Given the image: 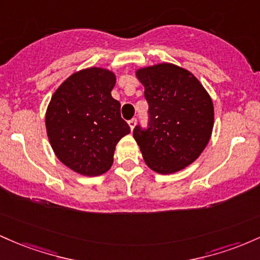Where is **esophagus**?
<instances>
[{
	"label": "esophagus",
	"mask_w": 260,
	"mask_h": 260,
	"mask_svg": "<svg viewBox=\"0 0 260 260\" xmlns=\"http://www.w3.org/2000/svg\"><path fill=\"white\" fill-rule=\"evenodd\" d=\"M135 125H136V119H131V120H129V126H130L131 131L134 130V127H135Z\"/></svg>",
	"instance_id": "esophagus-1"
}]
</instances>
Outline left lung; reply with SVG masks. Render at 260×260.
<instances>
[{"mask_svg": "<svg viewBox=\"0 0 260 260\" xmlns=\"http://www.w3.org/2000/svg\"><path fill=\"white\" fill-rule=\"evenodd\" d=\"M150 126L134 129L144 161L156 173L172 174L191 165L209 144L214 104L203 84L188 70L169 62L140 67Z\"/></svg>", "mask_w": 260, "mask_h": 260, "instance_id": "left-lung-1", "label": "left lung"}]
</instances>
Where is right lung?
I'll return each instance as SVG.
<instances>
[{
    "instance_id": "1",
    "label": "right lung",
    "mask_w": 260,
    "mask_h": 260,
    "mask_svg": "<svg viewBox=\"0 0 260 260\" xmlns=\"http://www.w3.org/2000/svg\"><path fill=\"white\" fill-rule=\"evenodd\" d=\"M115 74L88 67L67 77L54 92L45 114L52 151L66 167L82 176H101L112 167L115 146L130 134L112 97Z\"/></svg>"
}]
</instances>
